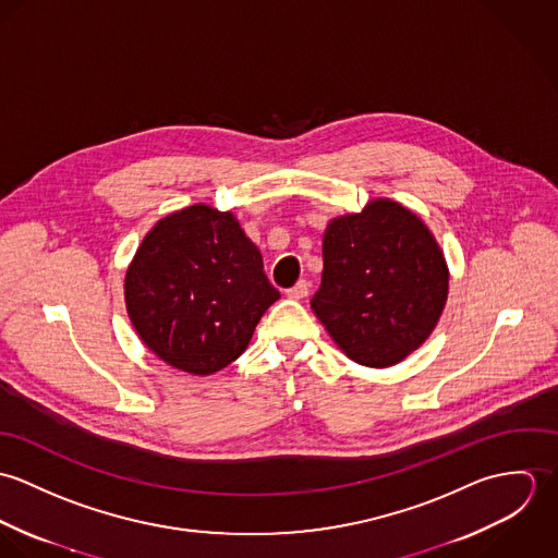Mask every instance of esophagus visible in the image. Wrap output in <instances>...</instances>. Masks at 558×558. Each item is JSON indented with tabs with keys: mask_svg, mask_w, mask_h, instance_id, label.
Wrapping results in <instances>:
<instances>
[{
	"mask_svg": "<svg viewBox=\"0 0 558 558\" xmlns=\"http://www.w3.org/2000/svg\"><path fill=\"white\" fill-rule=\"evenodd\" d=\"M290 299H294V301H301V299H305L307 294H310V281H299L294 288H290L288 292H286Z\"/></svg>",
	"mask_w": 558,
	"mask_h": 558,
	"instance_id": "obj_1",
	"label": "esophagus"
}]
</instances>
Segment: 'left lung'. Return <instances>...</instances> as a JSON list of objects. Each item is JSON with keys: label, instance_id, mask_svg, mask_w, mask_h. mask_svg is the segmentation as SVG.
<instances>
[{"label": "left lung", "instance_id": "obj_1", "mask_svg": "<svg viewBox=\"0 0 558 558\" xmlns=\"http://www.w3.org/2000/svg\"><path fill=\"white\" fill-rule=\"evenodd\" d=\"M312 310L356 363L389 367L434 330L449 292L445 257L425 223L389 199L330 221Z\"/></svg>", "mask_w": 558, "mask_h": 558}]
</instances>
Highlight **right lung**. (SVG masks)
Instances as JSON below:
<instances>
[{"label": "right lung", "instance_id": "1", "mask_svg": "<svg viewBox=\"0 0 558 558\" xmlns=\"http://www.w3.org/2000/svg\"><path fill=\"white\" fill-rule=\"evenodd\" d=\"M124 296L135 330L159 359L208 376L239 359L281 294L239 221L197 204L148 232L129 266Z\"/></svg>", "mask_w": 558, "mask_h": 558}]
</instances>
